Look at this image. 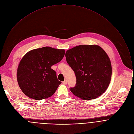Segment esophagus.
I'll use <instances>...</instances> for the list:
<instances>
[{
	"label": "esophagus",
	"instance_id": "esophagus-1",
	"mask_svg": "<svg viewBox=\"0 0 134 134\" xmlns=\"http://www.w3.org/2000/svg\"><path fill=\"white\" fill-rule=\"evenodd\" d=\"M62 83H63V85H66V84H67V81H66V80H65V81H64Z\"/></svg>",
	"mask_w": 134,
	"mask_h": 134
}]
</instances>
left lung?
<instances>
[{
	"mask_svg": "<svg viewBox=\"0 0 134 134\" xmlns=\"http://www.w3.org/2000/svg\"><path fill=\"white\" fill-rule=\"evenodd\" d=\"M68 63L74 71L76 84L70 90L83 100L96 98L108 87L111 78L110 58L97 45H84L68 49Z\"/></svg>",
	"mask_w": 134,
	"mask_h": 134,
	"instance_id": "obj_1",
	"label": "left lung"
}]
</instances>
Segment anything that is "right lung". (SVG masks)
Here are the masks:
<instances>
[{"label":"right lung","mask_w":134,"mask_h":134,"mask_svg":"<svg viewBox=\"0 0 134 134\" xmlns=\"http://www.w3.org/2000/svg\"><path fill=\"white\" fill-rule=\"evenodd\" d=\"M64 54V49L48 46L27 53L17 70V80L22 92L36 100L53 96L61 82L51 66L59 62Z\"/></svg>","instance_id":"right-lung-1"}]
</instances>
